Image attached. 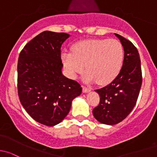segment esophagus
I'll return each instance as SVG.
<instances>
[{"label": "esophagus", "mask_w": 157, "mask_h": 157, "mask_svg": "<svg viewBox=\"0 0 157 157\" xmlns=\"http://www.w3.org/2000/svg\"><path fill=\"white\" fill-rule=\"evenodd\" d=\"M82 89H83V92H84V93H87V92L90 91V90H91V88H88V87L83 86V88H82Z\"/></svg>", "instance_id": "1"}]
</instances>
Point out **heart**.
<instances>
[{
    "label": "heart",
    "instance_id": "1",
    "mask_svg": "<svg viewBox=\"0 0 157 157\" xmlns=\"http://www.w3.org/2000/svg\"><path fill=\"white\" fill-rule=\"evenodd\" d=\"M62 60L72 78L85 67V82L97 80L100 85H105L112 82L122 69L124 49L116 40H85L77 43L72 52L63 53Z\"/></svg>",
    "mask_w": 157,
    "mask_h": 157
}]
</instances>
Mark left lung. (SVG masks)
<instances>
[{
  "mask_svg": "<svg viewBox=\"0 0 157 157\" xmlns=\"http://www.w3.org/2000/svg\"><path fill=\"white\" fill-rule=\"evenodd\" d=\"M124 48L122 67L116 78L106 86L97 89L100 103L93 109L98 122L116 125L128 116L136 104L142 84L139 53L130 41L115 33Z\"/></svg>",
  "mask_w": 157,
  "mask_h": 157,
  "instance_id": "8db88e82",
  "label": "left lung"
}]
</instances>
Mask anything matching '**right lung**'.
Segmentation results:
<instances>
[{
	"label": "right lung",
	"instance_id": "obj_1",
	"mask_svg": "<svg viewBox=\"0 0 157 157\" xmlns=\"http://www.w3.org/2000/svg\"><path fill=\"white\" fill-rule=\"evenodd\" d=\"M69 37L44 31L25 44L17 65L19 101L34 120L47 126L62 122L72 101L82 91L80 84L62 74L61 46Z\"/></svg>",
	"mask_w": 157,
	"mask_h": 157
}]
</instances>
